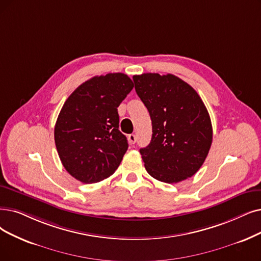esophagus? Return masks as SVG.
Here are the masks:
<instances>
[{
	"instance_id": "obj_1",
	"label": "esophagus",
	"mask_w": 261,
	"mask_h": 261,
	"mask_svg": "<svg viewBox=\"0 0 261 261\" xmlns=\"http://www.w3.org/2000/svg\"><path fill=\"white\" fill-rule=\"evenodd\" d=\"M136 136H135L134 134H130V135H128V141H129V143L130 144H134L135 142H136Z\"/></svg>"
}]
</instances>
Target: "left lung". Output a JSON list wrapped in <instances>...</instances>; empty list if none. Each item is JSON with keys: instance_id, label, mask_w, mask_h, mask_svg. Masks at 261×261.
<instances>
[{"instance_id": "1", "label": "left lung", "mask_w": 261, "mask_h": 261, "mask_svg": "<svg viewBox=\"0 0 261 261\" xmlns=\"http://www.w3.org/2000/svg\"><path fill=\"white\" fill-rule=\"evenodd\" d=\"M135 90L152 120V139L140 149L148 173L165 183L193 176L212 144V124L198 93L171 74L136 75Z\"/></svg>"}]
</instances>
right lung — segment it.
<instances>
[{
  "mask_svg": "<svg viewBox=\"0 0 261 261\" xmlns=\"http://www.w3.org/2000/svg\"><path fill=\"white\" fill-rule=\"evenodd\" d=\"M133 88L132 79L122 72L95 76L64 102L55 141L64 168L78 181L96 183L118 169L128 148L119 130L118 107Z\"/></svg>",
  "mask_w": 261,
  "mask_h": 261,
  "instance_id": "right-lung-1",
  "label": "right lung"
}]
</instances>
